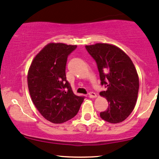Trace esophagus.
I'll return each mask as SVG.
<instances>
[{
  "label": "esophagus",
  "instance_id": "obj_1",
  "mask_svg": "<svg viewBox=\"0 0 159 159\" xmlns=\"http://www.w3.org/2000/svg\"><path fill=\"white\" fill-rule=\"evenodd\" d=\"M89 97L90 98H94L96 97V94L93 93V92H91V93H89Z\"/></svg>",
  "mask_w": 159,
  "mask_h": 159
}]
</instances>
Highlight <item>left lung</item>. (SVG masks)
I'll return each instance as SVG.
<instances>
[{
	"mask_svg": "<svg viewBox=\"0 0 159 159\" xmlns=\"http://www.w3.org/2000/svg\"><path fill=\"white\" fill-rule=\"evenodd\" d=\"M86 48L96 62L101 84L107 89L100 95L106 98L108 107L101 112L100 117L111 124L122 122L134 109L139 92V77L134 63L114 45L97 43Z\"/></svg>",
	"mask_w": 159,
	"mask_h": 159,
	"instance_id": "1",
	"label": "left lung"
}]
</instances>
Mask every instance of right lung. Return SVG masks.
I'll list each match as a JSON object with an SVG mask.
<instances>
[{
	"label": "right lung",
	"mask_w": 159,
	"mask_h": 159,
	"mask_svg": "<svg viewBox=\"0 0 159 159\" xmlns=\"http://www.w3.org/2000/svg\"><path fill=\"white\" fill-rule=\"evenodd\" d=\"M76 45L50 43L32 61L28 72L29 91L32 102L46 120L62 124L76 115L84 96L73 93L66 80L67 57Z\"/></svg>",
	"instance_id": "1"
}]
</instances>
